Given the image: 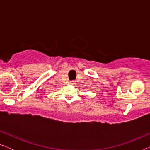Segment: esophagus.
I'll use <instances>...</instances> for the list:
<instances>
[{"label":"esophagus","mask_w":150,"mask_h":150,"mask_svg":"<svg viewBox=\"0 0 150 150\" xmlns=\"http://www.w3.org/2000/svg\"><path fill=\"white\" fill-rule=\"evenodd\" d=\"M70 84H71V85H74V84H75L74 81H71L70 82Z\"/></svg>","instance_id":"obj_1"}]
</instances>
